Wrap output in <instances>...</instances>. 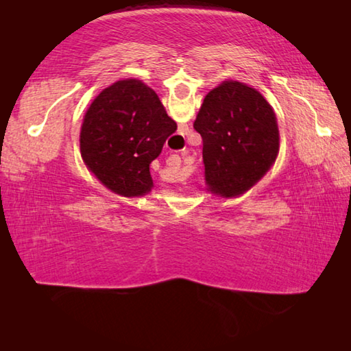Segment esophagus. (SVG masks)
Listing matches in <instances>:
<instances>
[{
  "label": "esophagus",
  "instance_id": "34e87169",
  "mask_svg": "<svg viewBox=\"0 0 351 351\" xmlns=\"http://www.w3.org/2000/svg\"><path fill=\"white\" fill-rule=\"evenodd\" d=\"M180 162H181V159L176 158V156H173V158L170 159V164H171V165H178Z\"/></svg>",
  "mask_w": 351,
  "mask_h": 351
}]
</instances>
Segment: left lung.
<instances>
[{"label":"left lung","mask_w":351,"mask_h":351,"mask_svg":"<svg viewBox=\"0 0 351 351\" xmlns=\"http://www.w3.org/2000/svg\"><path fill=\"white\" fill-rule=\"evenodd\" d=\"M203 138L207 190L240 197L255 186L278 154L274 110L254 88L226 80L207 93L193 122Z\"/></svg>","instance_id":"1"}]
</instances>
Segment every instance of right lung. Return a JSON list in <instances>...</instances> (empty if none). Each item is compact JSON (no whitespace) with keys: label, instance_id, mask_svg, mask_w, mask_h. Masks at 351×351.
Segmentation results:
<instances>
[{"label":"right lung","instance_id":"1","mask_svg":"<svg viewBox=\"0 0 351 351\" xmlns=\"http://www.w3.org/2000/svg\"><path fill=\"white\" fill-rule=\"evenodd\" d=\"M176 132L158 94L138 79L117 80L94 99L80 130L86 167L121 197H144L153 187L150 164Z\"/></svg>","mask_w":351,"mask_h":351}]
</instances>
